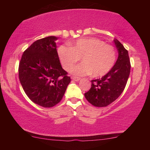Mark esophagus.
<instances>
[{"mask_svg": "<svg viewBox=\"0 0 150 150\" xmlns=\"http://www.w3.org/2000/svg\"><path fill=\"white\" fill-rule=\"evenodd\" d=\"M71 79H72L74 81L78 82V81H79L80 80H81V78H79V77H71Z\"/></svg>", "mask_w": 150, "mask_h": 150, "instance_id": "obj_1", "label": "esophagus"}]
</instances>
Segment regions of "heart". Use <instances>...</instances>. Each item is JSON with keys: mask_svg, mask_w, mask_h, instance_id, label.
<instances>
[{"mask_svg": "<svg viewBox=\"0 0 150 150\" xmlns=\"http://www.w3.org/2000/svg\"><path fill=\"white\" fill-rule=\"evenodd\" d=\"M58 54L66 71L70 70L82 58L83 63L71 70L73 75L78 76L91 74L96 78L103 76L113 67L117 60L114 47L96 38L80 39L71 43L69 47L61 46Z\"/></svg>", "mask_w": 150, "mask_h": 150, "instance_id": "b5f03b06", "label": "heart"}]
</instances>
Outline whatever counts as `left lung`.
I'll return each mask as SVG.
<instances>
[{
	"label": "left lung",
	"mask_w": 150,
	"mask_h": 150,
	"mask_svg": "<svg viewBox=\"0 0 150 150\" xmlns=\"http://www.w3.org/2000/svg\"><path fill=\"white\" fill-rule=\"evenodd\" d=\"M113 42L118 50V58L109 72L91 81V87L85 97L92 105L104 107L117 99L125 89L130 72L128 52L124 46L115 39Z\"/></svg>",
	"instance_id": "8db88e82"
}]
</instances>
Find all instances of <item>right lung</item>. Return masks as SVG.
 Returning a JSON list of instances; mask_svg holds the SVG:
<instances>
[{"label": "right lung", "instance_id": "add662e5", "mask_svg": "<svg viewBox=\"0 0 150 150\" xmlns=\"http://www.w3.org/2000/svg\"><path fill=\"white\" fill-rule=\"evenodd\" d=\"M57 37L33 43L22 54L19 79L29 99L45 108L52 107L64 96L70 77L61 67L57 50Z\"/></svg>", "mask_w": 150, "mask_h": 150}]
</instances>
